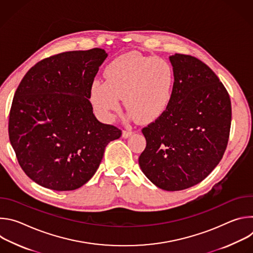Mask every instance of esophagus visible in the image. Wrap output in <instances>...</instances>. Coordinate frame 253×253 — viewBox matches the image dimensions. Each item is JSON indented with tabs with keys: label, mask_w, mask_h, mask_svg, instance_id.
<instances>
[{
	"label": "esophagus",
	"mask_w": 253,
	"mask_h": 253,
	"mask_svg": "<svg viewBox=\"0 0 253 253\" xmlns=\"http://www.w3.org/2000/svg\"><path fill=\"white\" fill-rule=\"evenodd\" d=\"M134 132L132 130H123V133H122V136L124 138H128L129 136H131Z\"/></svg>",
	"instance_id": "esophagus-1"
}]
</instances>
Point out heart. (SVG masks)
I'll list each match as a JSON object with an SVG mask.
<instances>
[{
    "instance_id": "obj_1",
    "label": "heart",
    "mask_w": 253,
    "mask_h": 253,
    "mask_svg": "<svg viewBox=\"0 0 253 253\" xmlns=\"http://www.w3.org/2000/svg\"><path fill=\"white\" fill-rule=\"evenodd\" d=\"M105 82L95 81L90 100L95 109L110 117L123 98L127 111L140 123L158 119L171 102L174 70L161 57L137 52L123 54L107 65Z\"/></svg>"
}]
</instances>
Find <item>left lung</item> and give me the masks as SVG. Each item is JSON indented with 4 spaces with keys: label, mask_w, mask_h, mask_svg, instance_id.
<instances>
[{
    "label": "left lung",
    "mask_w": 253,
    "mask_h": 253,
    "mask_svg": "<svg viewBox=\"0 0 253 253\" xmlns=\"http://www.w3.org/2000/svg\"><path fill=\"white\" fill-rule=\"evenodd\" d=\"M174 87L167 110L142 129L143 173L157 187L178 191L205 179L223 157L231 126L229 94L214 72L185 54L169 57Z\"/></svg>",
    "instance_id": "8db88e82"
}]
</instances>
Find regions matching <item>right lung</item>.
<instances>
[{"instance_id":"1","label":"right lung","mask_w":253,"mask_h":253,"mask_svg":"<svg viewBox=\"0 0 253 253\" xmlns=\"http://www.w3.org/2000/svg\"><path fill=\"white\" fill-rule=\"evenodd\" d=\"M103 49L70 51L33 66L18 86L9 138L23 171L56 191L75 190L97 171L108 143L122 130L104 124L89 101Z\"/></svg>"}]
</instances>
